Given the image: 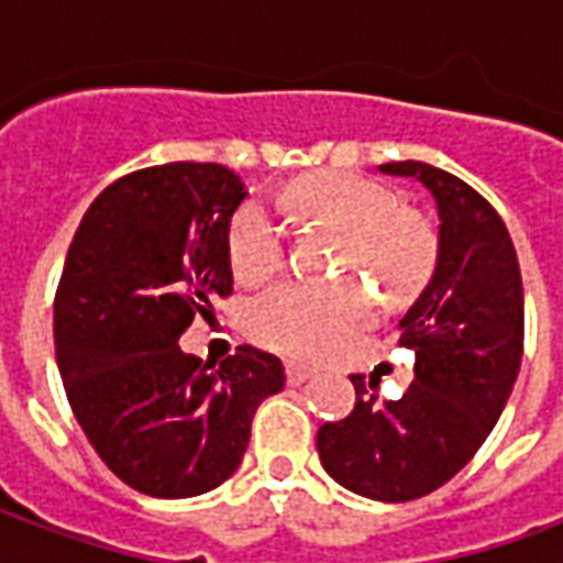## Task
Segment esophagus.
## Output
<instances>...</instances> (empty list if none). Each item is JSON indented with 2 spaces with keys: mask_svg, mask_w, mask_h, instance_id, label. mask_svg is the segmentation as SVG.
<instances>
[{
  "mask_svg": "<svg viewBox=\"0 0 563 563\" xmlns=\"http://www.w3.org/2000/svg\"><path fill=\"white\" fill-rule=\"evenodd\" d=\"M286 377H289V383H292V386H301L305 379L313 377V371L305 365H289L286 367Z\"/></svg>",
  "mask_w": 563,
  "mask_h": 563,
  "instance_id": "1",
  "label": "esophagus"
}]
</instances>
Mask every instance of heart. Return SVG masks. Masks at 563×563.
Listing matches in <instances>:
<instances>
[{"label": "heart", "mask_w": 563, "mask_h": 563, "mask_svg": "<svg viewBox=\"0 0 563 563\" xmlns=\"http://www.w3.org/2000/svg\"><path fill=\"white\" fill-rule=\"evenodd\" d=\"M283 201L307 220L343 234L334 271L386 286L389 301L422 292L437 265V232L422 213L379 180L355 172H319L283 189ZM289 241L280 217L262 198H250L229 222V262L244 286L271 280L286 265ZM377 317V298L358 280H289L253 301L250 338L289 358H325L353 341Z\"/></svg>", "instance_id": "obj_1"}]
</instances>
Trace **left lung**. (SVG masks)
I'll use <instances>...</instances> for the list:
<instances>
[{
	"label": "left lung",
	"instance_id": "1",
	"mask_svg": "<svg viewBox=\"0 0 563 563\" xmlns=\"http://www.w3.org/2000/svg\"><path fill=\"white\" fill-rule=\"evenodd\" d=\"M379 172L422 180L440 213L431 283L401 319L416 379L379 401L377 377L355 374V407L317 431L322 467L371 500L404 504L437 492L476 455L507 407L525 353V292L516 246L488 198L428 162Z\"/></svg>",
	"mask_w": 563,
	"mask_h": 563
}]
</instances>
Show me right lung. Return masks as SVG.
Segmentation results:
<instances>
[{"label": "right lung", "instance_id": "right-lung-1", "mask_svg": "<svg viewBox=\"0 0 563 563\" xmlns=\"http://www.w3.org/2000/svg\"><path fill=\"white\" fill-rule=\"evenodd\" d=\"M244 184L217 162L117 177L84 213L54 298L66 398L99 459L141 495L192 497L244 459L256 407L286 386L277 355L201 362L177 346L232 295L229 222Z\"/></svg>", "mask_w": 563, "mask_h": 563}]
</instances>
